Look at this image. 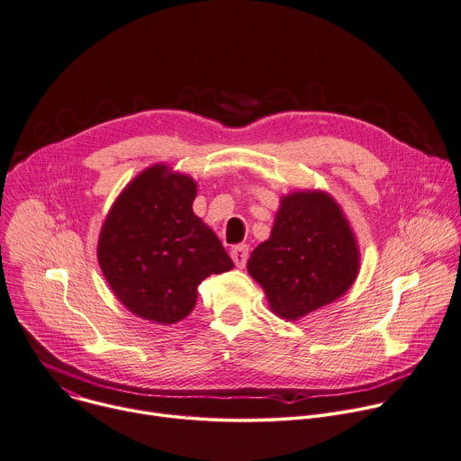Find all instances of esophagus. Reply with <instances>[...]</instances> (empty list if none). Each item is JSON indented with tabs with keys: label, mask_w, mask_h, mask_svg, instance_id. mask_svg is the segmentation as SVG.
Segmentation results:
<instances>
[{
	"label": "esophagus",
	"mask_w": 461,
	"mask_h": 461,
	"mask_svg": "<svg viewBox=\"0 0 461 461\" xmlns=\"http://www.w3.org/2000/svg\"><path fill=\"white\" fill-rule=\"evenodd\" d=\"M248 251H249V248H248L246 244H239V246L231 248L230 255H231V258H233V262H235V266H237V267H244V266H246Z\"/></svg>",
	"instance_id": "esophagus-1"
}]
</instances>
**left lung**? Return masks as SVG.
<instances>
[{"label": "left lung", "mask_w": 461, "mask_h": 461, "mask_svg": "<svg viewBox=\"0 0 461 461\" xmlns=\"http://www.w3.org/2000/svg\"><path fill=\"white\" fill-rule=\"evenodd\" d=\"M360 271L357 235L337 199L324 190L280 197L267 240L258 244L248 273L264 289L269 310L296 322L340 298Z\"/></svg>", "instance_id": "8db88e82"}]
</instances>
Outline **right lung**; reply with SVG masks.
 Instances as JSON below:
<instances>
[{"instance_id":"add662e5","label":"right lung","mask_w":461,"mask_h":461,"mask_svg":"<svg viewBox=\"0 0 461 461\" xmlns=\"http://www.w3.org/2000/svg\"><path fill=\"white\" fill-rule=\"evenodd\" d=\"M197 183L168 165L137 174L113 201L99 231L97 262L124 308L170 326L188 317L199 284L233 262L194 213Z\"/></svg>"}]
</instances>
